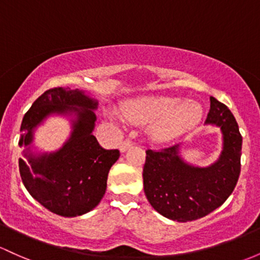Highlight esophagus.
Wrapping results in <instances>:
<instances>
[{
  "label": "esophagus",
  "mask_w": 260,
  "mask_h": 260,
  "mask_svg": "<svg viewBox=\"0 0 260 260\" xmlns=\"http://www.w3.org/2000/svg\"><path fill=\"white\" fill-rule=\"evenodd\" d=\"M132 145H133L132 141H129V139H125V141L122 142L121 145H119V150H121V152H125V150L129 149Z\"/></svg>",
  "instance_id": "obj_1"
}]
</instances>
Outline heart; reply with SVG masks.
Segmentation results:
<instances>
[{
    "label": "heart",
    "mask_w": 260,
    "mask_h": 260,
    "mask_svg": "<svg viewBox=\"0 0 260 260\" xmlns=\"http://www.w3.org/2000/svg\"><path fill=\"white\" fill-rule=\"evenodd\" d=\"M119 115L133 123H152L149 135L155 141H169L192 129L201 122L204 111L198 102L175 96H147L132 100L122 106Z\"/></svg>",
    "instance_id": "1"
}]
</instances>
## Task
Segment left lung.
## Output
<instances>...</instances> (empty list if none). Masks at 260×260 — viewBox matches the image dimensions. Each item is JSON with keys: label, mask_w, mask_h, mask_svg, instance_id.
I'll list each match as a JSON object with an SVG mask.
<instances>
[{"label": "left lung", "mask_w": 260, "mask_h": 260, "mask_svg": "<svg viewBox=\"0 0 260 260\" xmlns=\"http://www.w3.org/2000/svg\"><path fill=\"white\" fill-rule=\"evenodd\" d=\"M206 124L222 133V152L207 167L187 162L181 143L148 149L143 168L144 192L156 212L178 222L193 221L221 206L235 190L241 173L242 136L226 105L210 98Z\"/></svg>", "instance_id": "left-lung-1"}]
</instances>
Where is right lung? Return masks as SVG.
I'll list each match as a JSON object with an SVG mask.
<instances>
[{
    "instance_id": "add662e5",
    "label": "right lung",
    "mask_w": 260,
    "mask_h": 260,
    "mask_svg": "<svg viewBox=\"0 0 260 260\" xmlns=\"http://www.w3.org/2000/svg\"><path fill=\"white\" fill-rule=\"evenodd\" d=\"M99 101L85 91L55 87L33 102L21 124L19 174L25 189L42 206L64 217L85 215L100 204L118 149H104L92 135ZM50 115L69 116L70 138L54 152H36L34 132Z\"/></svg>"
}]
</instances>
